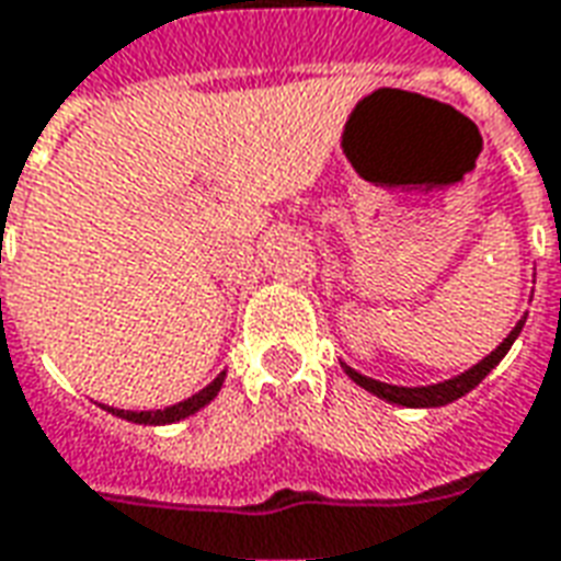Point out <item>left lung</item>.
Here are the masks:
<instances>
[{
  "label": "left lung",
  "instance_id": "1",
  "mask_svg": "<svg viewBox=\"0 0 561 561\" xmlns=\"http://www.w3.org/2000/svg\"><path fill=\"white\" fill-rule=\"evenodd\" d=\"M523 323H526V320H519V323L511 329V335L504 337L502 344H499L486 359H480L474 368H468L465 375L453 377V380L435 383V387H392V383H380V380H371V377L359 375V371H353L347 365H344V371H347L359 387L368 389V392H375L377 399H387L392 401V404H401V408H440V404H450V401L462 399L465 392H471L483 377L490 375L495 365L502 363L504 353L511 351V344L516 341V335L523 332Z\"/></svg>",
  "mask_w": 561,
  "mask_h": 561
}]
</instances>
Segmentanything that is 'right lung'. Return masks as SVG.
Here are the masks:
<instances>
[{
	"label": "right lung",
	"mask_w": 561,
	"mask_h": 561,
	"mask_svg": "<svg viewBox=\"0 0 561 561\" xmlns=\"http://www.w3.org/2000/svg\"><path fill=\"white\" fill-rule=\"evenodd\" d=\"M224 375H217L214 380H210L208 387L198 389L196 396H190V399L178 401V404H172V408H165V411H121V408H108L111 414L123 416V420H133V423H145V426H165V423H178V420H184V416L196 414L198 408H205L217 392H220V387H224Z\"/></svg>",
	"instance_id": "right-lung-1"
}]
</instances>
